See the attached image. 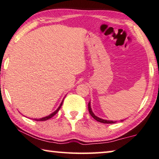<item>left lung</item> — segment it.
<instances>
[{
  "label": "left lung",
  "instance_id": "left-lung-1",
  "mask_svg": "<svg viewBox=\"0 0 159 159\" xmlns=\"http://www.w3.org/2000/svg\"><path fill=\"white\" fill-rule=\"evenodd\" d=\"M88 109H89V114H91V116L93 117V118L95 119V120H97V121L99 122H101V123H104V124H114L116 123V121H111V120H106V119H101L99 118V117L97 116L95 114L93 113V111L92 110V108H91V103H90V102L88 103ZM124 119H122L121 120V121H123Z\"/></svg>",
  "mask_w": 159,
  "mask_h": 159
}]
</instances>
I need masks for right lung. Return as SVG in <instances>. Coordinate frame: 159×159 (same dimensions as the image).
<instances>
[{
	"label": "right lung",
	"mask_w": 159,
	"mask_h": 159,
	"mask_svg": "<svg viewBox=\"0 0 159 159\" xmlns=\"http://www.w3.org/2000/svg\"><path fill=\"white\" fill-rule=\"evenodd\" d=\"M62 103H63V100L62 101V102H61V104H60V106L58 107V108L56 109V110L54 112H52V114H50V115H48L47 116H45V117H43V118H40V119H34V120H35V121H46V120H48V119H49L52 118V117L54 116L55 114L57 113V111L60 110V109L61 108V107H62Z\"/></svg>",
	"instance_id": "add662e5"
}]
</instances>
